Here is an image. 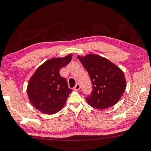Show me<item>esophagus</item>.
<instances>
[{"instance_id": "34e87169", "label": "esophagus", "mask_w": 151, "mask_h": 151, "mask_svg": "<svg viewBox=\"0 0 151 151\" xmlns=\"http://www.w3.org/2000/svg\"><path fill=\"white\" fill-rule=\"evenodd\" d=\"M80 88H81V85L79 84L78 83L76 84L75 85V86L74 87V89H75V90H80Z\"/></svg>"}]
</instances>
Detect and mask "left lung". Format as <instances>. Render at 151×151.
Segmentation results:
<instances>
[{"label":"left lung","instance_id":"left-lung-1","mask_svg":"<svg viewBox=\"0 0 151 151\" xmlns=\"http://www.w3.org/2000/svg\"><path fill=\"white\" fill-rule=\"evenodd\" d=\"M78 59L88 73L92 84L87 102L96 109H105L115 105L125 92L126 81L123 71L106 58L90 54Z\"/></svg>","mask_w":151,"mask_h":151}]
</instances>
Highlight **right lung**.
Here are the masks:
<instances>
[{
	"label": "right lung",
	"mask_w": 151,
	"mask_h": 151,
	"mask_svg": "<svg viewBox=\"0 0 151 151\" xmlns=\"http://www.w3.org/2000/svg\"><path fill=\"white\" fill-rule=\"evenodd\" d=\"M73 55H68L64 58L48 60L30 78L27 89L29 99L42 113L53 114L59 111L72 92L66 78L59 74L60 68L69 63Z\"/></svg>",
	"instance_id": "right-lung-1"
}]
</instances>
